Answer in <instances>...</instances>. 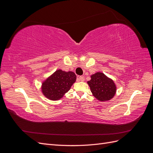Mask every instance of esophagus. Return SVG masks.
I'll return each mask as SVG.
<instances>
[{
  "mask_svg": "<svg viewBox=\"0 0 153 153\" xmlns=\"http://www.w3.org/2000/svg\"><path fill=\"white\" fill-rule=\"evenodd\" d=\"M79 78V80H80V81H82V82L85 80V78H84V76H80L79 78Z\"/></svg>",
  "mask_w": 153,
  "mask_h": 153,
  "instance_id": "esophagus-1",
  "label": "esophagus"
}]
</instances>
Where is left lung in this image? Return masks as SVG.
Wrapping results in <instances>:
<instances>
[{
  "label": "left lung",
  "instance_id": "1",
  "mask_svg": "<svg viewBox=\"0 0 153 153\" xmlns=\"http://www.w3.org/2000/svg\"><path fill=\"white\" fill-rule=\"evenodd\" d=\"M91 80L87 82L91 91L96 99L101 101L112 99L116 92V86L114 81L104 73L98 72L91 75Z\"/></svg>",
  "mask_w": 153,
  "mask_h": 153
}]
</instances>
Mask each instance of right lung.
<instances>
[{
    "instance_id": "1",
    "label": "right lung",
    "mask_w": 153,
    "mask_h": 153,
    "mask_svg": "<svg viewBox=\"0 0 153 153\" xmlns=\"http://www.w3.org/2000/svg\"><path fill=\"white\" fill-rule=\"evenodd\" d=\"M76 78L75 73L59 69L43 82L41 87L43 94L51 100L61 99L70 89Z\"/></svg>"
}]
</instances>
